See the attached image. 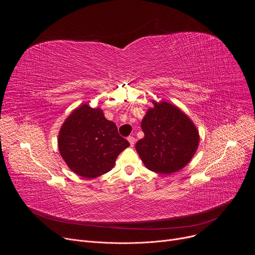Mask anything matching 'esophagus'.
I'll return each instance as SVG.
<instances>
[{"label": "esophagus", "instance_id": "1", "mask_svg": "<svg viewBox=\"0 0 255 255\" xmlns=\"http://www.w3.org/2000/svg\"><path fill=\"white\" fill-rule=\"evenodd\" d=\"M127 139H128V141H129V143H130V146L133 147V146H134V143H135V138L132 137V136H129Z\"/></svg>", "mask_w": 255, "mask_h": 255}]
</instances>
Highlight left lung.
<instances>
[{"mask_svg": "<svg viewBox=\"0 0 255 255\" xmlns=\"http://www.w3.org/2000/svg\"><path fill=\"white\" fill-rule=\"evenodd\" d=\"M141 122L144 137L136 150L144 165L151 171L170 174L184 168L195 155L199 130L180 109L167 102L151 101Z\"/></svg>", "mask_w": 255, "mask_h": 255, "instance_id": "8db88e82", "label": "left lung"}]
</instances>
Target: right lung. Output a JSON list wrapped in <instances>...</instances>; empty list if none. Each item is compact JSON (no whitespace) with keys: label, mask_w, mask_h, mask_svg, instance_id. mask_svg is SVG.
I'll use <instances>...</instances> for the list:
<instances>
[{"label":"right lung","mask_w":255,"mask_h":255,"mask_svg":"<svg viewBox=\"0 0 255 255\" xmlns=\"http://www.w3.org/2000/svg\"><path fill=\"white\" fill-rule=\"evenodd\" d=\"M58 150L66 165L80 176L95 178L110 171L129 142L101 108L84 104L70 113L60 127Z\"/></svg>","instance_id":"add662e5"}]
</instances>
